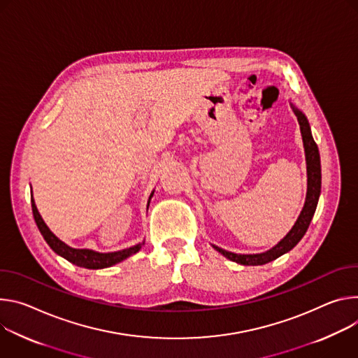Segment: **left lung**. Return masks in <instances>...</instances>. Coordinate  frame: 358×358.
Here are the masks:
<instances>
[{
  "instance_id": "1",
  "label": "left lung",
  "mask_w": 358,
  "mask_h": 358,
  "mask_svg": "<svg viewBox=\"0 0 358 358\" xmlns=\"http://www.w3.org/2000/svg\"><path fill=\"white\" fill-rule=\"evenodd\" d=\"M293 106V105H292ZM293 110L297 116V121L300 125L301 136H303V143H304V150H306V161H307V196H306V203L304 208L292 227V230L286 234L283 241L277 243L273 249H270L266 253L260 255H236L231 252H226L217 246H213L219 253H222L224 257L230 259L231 262L241 263L245 266H259V264H266L277 257H280L282 255L287 253L292 250L304 236V233L308 229V224L313 219V215L317 208V202H319V196L322 190V168H320V155H319V148H317L307 117L293 106Z\"/></svg>"
}]
</instances>
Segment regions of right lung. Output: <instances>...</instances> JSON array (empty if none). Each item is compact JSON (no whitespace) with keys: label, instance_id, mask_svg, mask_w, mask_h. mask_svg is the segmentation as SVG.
<instances>
[{"label":"right lung","instance_id":"obj_1","mask_svg":"<svg viewBox=\"0 0 358 358\" xmlns=\"http://www.w3.org/2000/svg\"><path fill=\"white\" fill-rule=\"evenodd\" d=\"M153 194V193H152ZM150 194V197H152ZM149 197V199H150ZM31 205H32V213H34V219L35 223L41 231V234L44 236L45 242L50 245V248L59 256H62L64 259H66L68 262L79 266V267H84V268H105L109 266H113L119 262L125 260L127 257L135 255L136 252L141 250L142 245H136L132 246L129 249L125 250H119V252H113V253H98L94 250H88V249H72L69 246H66L64 242H61L58 237L48 229V226L44 223L41 215L38 213V209L35 206V202L31 196ZM149 205V203H148Z\"/></svg>","mask_w":358,"mask_h":358}]
</instances>
